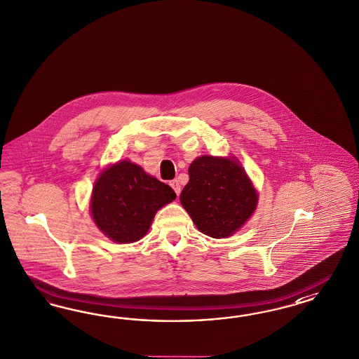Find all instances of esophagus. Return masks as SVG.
<instances>
[{"label":"esophagus","instance_id":"obj_1","mask_svg":"<svg viewBox=\"0 0 359 359\" xmlns=\"http://www.w3.org/2000/svg\"><path fill=\"white\" fill-rule=\"evenodd\" d=\"M170 186L173 187L174 193H175L177 197H178L180 193H181V185H180V182H178L177 180H173V181H170Z\"/></svg>","mask_w":359,"mask_h":359}]
</instances>
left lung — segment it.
I'll use <instances>...</instances> for the list:
<instances>
[{
    "instance_id": "1",
    "label": "left lung",
    "mask_w": 359,
    "mask_h": 359,
    "mask_svg": "<svg viewBox=\"0 0 359 359\" xmlns=\"http://www.w3.org/2000/svg\"><path fill=\"white\" fill-rule=\"evenodd\" d=\"M189 177L180 201L205 235L229 238L254 214L259 196L238 158L201 156Z\"/></svg>"
}]
</instances>
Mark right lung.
<instances>
[{
  "mask_svg": "<svg viewBox=\"0 0 359 359\" xmlns=\"http://www.w3.org/2000/svg\"><path fill=\"white\" fill-rule=\"evenodd\" d=\"M173 189L129 161L116 162L95 181L90 211L115 243H133L149 231L156 212L173 202Z\"/></svg>",
  "mask_w": 359,
  "mask_h": 359,
  "instance_id": "add662e5",
  "label": "right lung"
}]
</instances>
